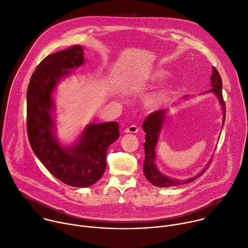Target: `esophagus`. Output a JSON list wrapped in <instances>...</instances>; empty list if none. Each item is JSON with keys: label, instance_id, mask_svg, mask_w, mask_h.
Masks as SVG:
<instances>
[{"label": "esophagus", "instance_id": "34e87169", "mask_svg": "<svg viewBox=\"0 0 248 248\" xmlns=\"http://www.w3.org/2000/svg\"><path fill=\"white\" fill-rule=\"evenodd\" d=\"M138 131H139V128L136 125H131L125 129V133H131V134H135Z\"/></svg>", "mask_w": 248, "mask_h": 248}]
</instances>
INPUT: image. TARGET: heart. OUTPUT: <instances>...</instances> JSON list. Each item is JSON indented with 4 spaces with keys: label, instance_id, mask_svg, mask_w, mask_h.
I'll use <instances>...</instances> for the list:
<instances>
[{
    "label": "heart",
    "instance_id": "heart-1",
    "mask_svg": "<svg viewBox=\"0 0 248 248\" xmlns=\"http://www.w3.org/2000/svg\"><path fill=\"white\" fill-rule=\"evenodd\" d=\"M169 76V72L165 69H155L150 73H147L146 75H144L143 80L148 82V83H157L162 81L163 79L167 78ZM177 89L176 86L174 85H170L160 91H158L157 93H155L154 94L150 95L145 101V105L148 108H157L159 107H161L164 103L167 102V100L175 94Z\"/></svg>",
    "mask_w": 248,
    "mask_h": 248
}]
</instances>
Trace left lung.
<instances>
[{"label":"left lung","mask_w":248,"mask_h":248,"mask_svg":"<svg viewBox=\"0 0 248 248\" xmlns=\"http://www.w3.org/2000/svg\"><path fill=\"white\" fill-rule=\"evenodd\" d=\"M210 80H211L212 89L206 91L205 93H209V92L214 93L218 97L219 104L222 107V110H223V126H224L225 116H226V107H225V102L223 100V94H222L223 85H222L221 76L215 67H212V75L210 77ZM185 98H187V95H186ZM166 115H167V109H160L151 113L145 118V120L142 123V129L145 133V142L143 143L144 155H145V159L143 162V174L148 182H151L154 186H159V187L174 186L191 183L192 181L196 180L205 172V170L209 167V164L212 160L210 159L207 166L201 173L186 180L173 179L160 173L155 165V147L158 142L159 134L166 121V118H167Z\"/></svg>","instance_id":"left-lung-1"}]
</instances>
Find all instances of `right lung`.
I'll return each instance as SVG.
<instances>
[{"label": "right lung", "mask_w": 248, "mask_h": 248, "mask_svg": "<svg viewBox=\"0 0 248 248\" xmlns=\"http://www.w3.org/2000/svg\"><path fill=\"white\" fill-rule=\"evenodd\" d=\"M83 47L72 46L45 58L36 67L27 89V133L34 154L62 183L86 187L100 180L107 168L108 146L119 138V124H89L68 147L57 140L53 92L70 70L84 63Z\"/></svg>", "instance_id": "add662e5"}]
</instances>
